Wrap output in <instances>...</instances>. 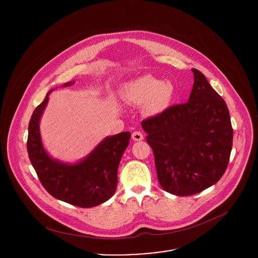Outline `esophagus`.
Masks as SVG:
<instances>
[{"label": "esophagus", "instance_id": "obj_1", "mask_svg": "<svg viewBox=\"0 0 258 258\" xmlns=\"http://www.w3.org/2000/svg\"><path fill=\"white\" fill-rule=\"evenodd\" d=\"M132 139H133L134 141H142V140L144 139V136H143L142 132H140V131H134V132L132 133Z\"/></svg>", "mask_w": 258, "mask_h": 258}]
</instances>
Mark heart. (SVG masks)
Returning <instances> with one entry per match:
<instances>
[{
    "label": "heart",
    "instance_id": "heart-1",
    "mask_svg": "<svg viewBox=\"0 0 258 258\" xmlns=\"http://www.w3.org/2000/svg\"><path fill=\"white\" fill-rule=\"evenodd\" d=\"M174 87L170 82H163L153 75H144L128 83L124 89L125 98L134 104L150 101L153 111H161L171 100Z\"/></svg>",
    "mask_w": 258,
    "mask_h": 258
}]
</instances>
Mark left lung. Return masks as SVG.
Segmentation results:
<instances>
[{
  "mask_svg": "<svg viewBox=\"0 0 258 258\" xmlns=\"http://www.w3.org/2000/svg\"><path fill=\"white\" fill-rule=\"evenodd\" d=\"M194 85L186 103L173 105L144 119L162 187L176 196H191L217 184L232 147L229 112L206 76L192 69Z\"/></svg>",
  "mask_w": 258,
  "mask_h": 258,
  "instance_id": "left-lung-1",
  "label": "left lung"
}]
</instances>
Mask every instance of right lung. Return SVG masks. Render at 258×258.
Instances as JSON below:
<instances>
[{"instance_id": "add662e5", "label": "right lung", "mask_w": 258, "mask_h": 258, "mask_svg": "<svg viewBox=\"0 0 258 258\" xmlns=\"http://www.w3.org/2000/svg\"><path fill=\"white\" fill-rule=\"evenodd\" d=\"M51 91L35 109L29 123L27 149L31 163L40 183L53 198L79 208L98 206L108 201L116 190L118 166L131 133L122 132L105 138L85 159L74 165L50 158L41 143L39 120Z\"/></svg>"}]
</instances>
